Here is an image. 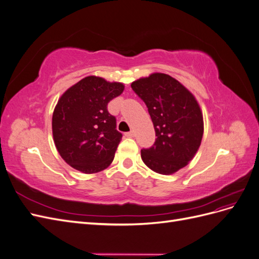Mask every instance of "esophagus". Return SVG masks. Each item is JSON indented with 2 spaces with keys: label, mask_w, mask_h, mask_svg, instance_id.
Here are the masks:
<instances>
[{
  "label": "esophagus",
  "mask_w": 259,
  "mask_h": 259,
  "mask_svg": "<svg viewBox=\"0 0 259 259\" xmlns=\"http://www.w3.org/2000/svg\"><path fill=\"white\" fill-rule=\"evenodd\" d=\"M134 135H135L134 131H131V132L125 133V136H126V137H134Z\"/></svg>",
  "instance_id": "obj_1"
}]
</instances>
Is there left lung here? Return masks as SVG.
Wrapping results in <instances>:
<instances>
[{"instance_id": "obj_1", "label": "left lung", "mask_w": 259, "mask_h": 259, "mask_svg": "<svg viewBox=\"0 0 259 259\" xmlns=\"http://www.w3.org/2000/svg\"><path fill=\"white\" fill-rule=\"evenodd\" d=\"M144 100L155 131L153 146L142 159L155 173L170 175L185 167L197 153L203 137V114L197 99L165 73H152L131 84Z\"/></svg>"}]
</instances>
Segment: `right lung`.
Returning <instances> with one entry per match:
<instances>
[{"instance_id": "add662e5", "label": "right lung", "mask_w": 259, "mask_h": 259, "mask_svg": "<svg viewBox=\"0 0 259 259\" xmlns=\"http://www.w3.org/2000/svg\"><path fill=\"white\" fill-rule=\"evenodd\" d=\"M124 85L90 75L68 89L54 109V143L62 159L84 174L98 173L112 163L122 134L108 112V103Z\"/></svg>"}]
</instances>
